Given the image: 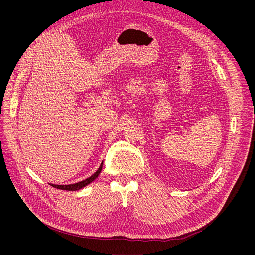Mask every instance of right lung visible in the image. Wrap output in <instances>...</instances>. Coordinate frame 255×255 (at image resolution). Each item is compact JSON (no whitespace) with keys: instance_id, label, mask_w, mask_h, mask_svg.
<instances>
[{"instance_id":"obj_1","label":"right lung","mask_w":255,"mask_h":255,"mask_svg":"<svg viewBox=\"0 0 255 255\" xmlns=\"http://www.w3.org/2000/svg\"><path fill=\"white\" fill-rule=\"evenodd\" d=\"M102 167H103V161L100 165V167L98 168V170L92 174L91 176H89L88 178L80 181V183H76V184H71V185H53V184H49L51 187L53 188H56V189H59V190H64V191H79L81 189H83L84 187L88 186L89 184H91L92 181H94L100 174L101 170H102Z\"/></svg>"}]
</instances>
